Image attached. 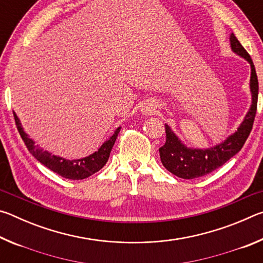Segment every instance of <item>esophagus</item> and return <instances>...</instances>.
Listing matches in <instances>:
<instances>
[{
	"label": "esophagus",
	"instance_id": "34e87169",
	"mask_svg": "<svg viewBox=\"0 0 263 263\" xmlns=\"http://www.w3.org/2000/svg\"><path fill=\"white\" fill-rule=\"evenodd\" d=\"M154 111H155V108H154V104L152 103V102H146V103H144V105L141 106L142 114L152 115Z\"/></svg>",
	"mask_w": 263,
	"mask_h": 263
}]
</instances>
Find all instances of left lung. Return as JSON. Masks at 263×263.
Returning <instances> with one entry per match:
<instances>
[{
  "label": "left lung",
  "mask_w": 263,
  "mask_h": 263,
  "mask_svg": "<svg viewBox=\"0 0 263 263\" xmlns=\"http://www.w3.org/2000/svg\"><path fill=\"white\" fill-rule=\"evenodd\" d=\"M232 51L238 55L246 59L251 65V92H252V105L245 116L243 122L240 124L238 130L230 136L221 144L208 149L188 148L182 144L181 140L175 136L167 124L166 128V142L162 147L159 148L160 159L167 169L181 179L190 180L201 177L222 166L226 161L234 157L242 148L245 141L247 140L249 133L252 131L253 123L255 119L257 108V95H259V81L255 72L254 64L247 51L242 47L237 37L232 33L230 37Z\"/></svg>",
  "instance_id": "left-lung-1"
}]
</instances>
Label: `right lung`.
I'll use <instances>...</instances> for the list:
<instances>
[{
  "label": "right lung",
  "instance_id": "add662e5",
  "mask_svg": "<svg viewBox=\"0 0 263 263\" xmlns=\"http://www.w3.org/2000/svg\"><path fill=\"white\" fill-rule=\"evenodd\" d=\"M14 118L17 130H18L22 139H23L26 147L30 151V153H32L33 157L37 159L39 162L43 163L44 166H46L48 169H51L52 172H54L60 176L65 177V179L69 180H83L86 179V177L95 174V173L99 172L101 168H103V166L106 163V161H108V159L110 157V152L114 147L116 139H117L118 133L121 131V127H118L117 130L115 131L112 137H110L109 139L101 146L97 152L90 154L89 157L78 160H66L64 158L57 157V155H52L50 152H46V151L35 146L34 141L32 139H30L29 136L24 132L23 127L21 125L20 119L15 112Z\"/></svg>",
  "mask_w": 263,
  "mask_h": 263
}]
</instances>
